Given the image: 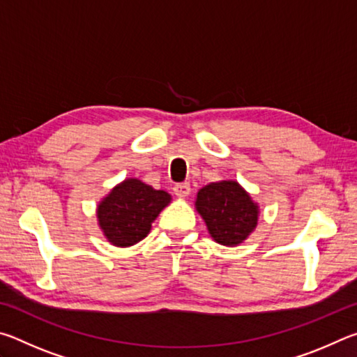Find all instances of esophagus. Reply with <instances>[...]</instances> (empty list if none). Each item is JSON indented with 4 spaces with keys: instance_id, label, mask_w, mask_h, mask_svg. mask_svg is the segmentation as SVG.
Masks as SVG:
<instances>
[{
    "instance_id": "1",
    "label": "esophagus",
    "mask_w": 357,
    "mask_h": 357,
    "mask_svg": "<svg viewBox=\"0 0 357 357\" xmlns=\"http://www.w3.org/2000/svg\"><path fill=\"white\" fill-rule=\"evenodd\" d=\"M173 190H174V195H176L178 198H185V197H189V193H190V184L189 183L176 184Z\"/></svg>"
}]
</instances>
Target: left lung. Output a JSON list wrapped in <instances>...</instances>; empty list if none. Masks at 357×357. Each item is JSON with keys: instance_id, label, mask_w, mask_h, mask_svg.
<instances>
[{"instance_id": "obj_1", "label": "left lung", "mask_w": 357, "mask_h": 357, "mask_svg": "<svg viewBox=\"0 0 357 357\" xmlns=\"http://www.w3.org/2000/svg\"><path fill=\"white\" fill-rule=\"evenodd\" d=\"M195 209L206 223L211 238L220 245L243 244L258 225V203L233 179L202 187L195 198Z\"/></svg>"}]
</instances>
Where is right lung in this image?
<instances>
[{
    "label": "right lung",
    "mask_w": 357,
    "mask_h": 357,
    "mask_svg": "<svg viewBox=\"0 0 357 357\" xmlns=\"http://www.w3.org/2000/svg\"><path fill=\"white\" fill-rule=\"evenodd\" d=\"M172 203V195L155 190L137 178H128L113 187L96 209L99 228L114 247H130L151 231V225Z\"/></svg>",
    "instance_id": "obj_1"
}]
</instances>
